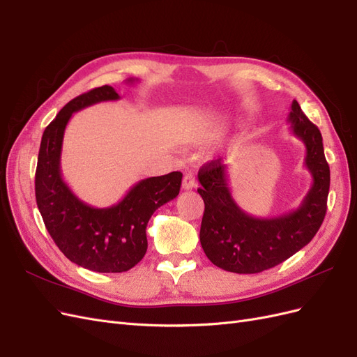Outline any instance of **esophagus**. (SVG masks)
<instances>
[{
  "label": "esophagus",
  "instance_id": "obj_1",
  "mask_svg": "<svg viewBox=\"0 0 357 357\" xmlns=\"http://www.w3.org/2000/svg\"><path fill=\"white\" fill-rule=\"evenodd\" d=\"M197 186V174L195 171H188L185 177H183V185L181 188L185 190H190Z\"/></svg>",
  "mask_w": 357,
  "mask_h": 357
}]
</instances>
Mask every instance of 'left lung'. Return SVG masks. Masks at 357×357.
I'll use <instances>...</instances> for the list:
<instances>
[{
  "label": "left lung",
  "instance_id": "obj_1",
  "mask_svg": "<svg viewBox=\"0 0 357 357\" xmlns=\"http://www.w3.org/2000/svg\"><path fill=\"white\" fill-rule=\"evenodd\" d=\"M289 122L291 132L305 144V167L312 176L311 189L299 208L273 219L253 218L234 201L220 159L198 172V193L205 204L201 245L210 261L225 271L256 274L284 262L314 238L325 219L331 171L321 134L296 100L291 102Z\"/></svg>",
  "mask_w": 357,
  "mask_h": 357
}]
</instances>
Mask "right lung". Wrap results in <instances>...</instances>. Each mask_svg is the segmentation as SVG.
Returning a JSON list of instances; mask_svg holds the SVG:
<instances>
[{
    "instance_id": "right-lung-1",
    "label": "right lung",
    "mask_w": 357,
    "mask_h": 357,
    "mask_svg": "<svg viewBox=\"0 0 357 357\" xmlns=\"http://www.w3.org/2000/svg\"><path fill=\"white\" fill-rule=\"evenodd\" d=\"M119 98L105 84L71 100L43 132L36 171V199L46 229L71 262L95 273H123L142 261L149 219L178 195L183 177L174 171L138 181L121 202L107 208L91 207L74 195L61 176L66 126L84 107Z\"/></svg>"
}]
</instances>
